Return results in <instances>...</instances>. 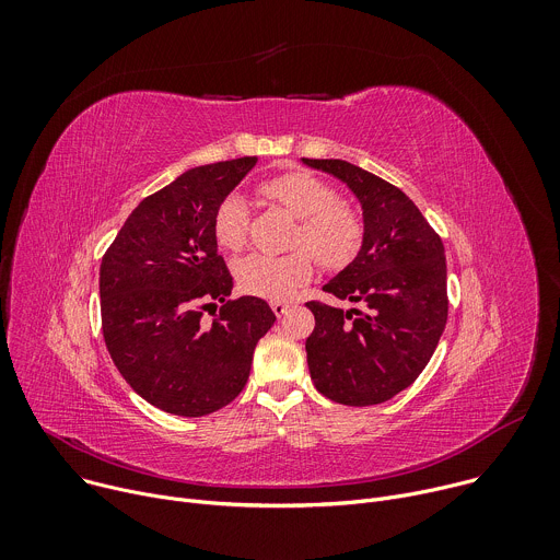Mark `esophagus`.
Returning a JSON list of instances; mask_svg holds the SVG:
<instances>
[{
    "label": "esophagus",
    "instance_id": "34e87169",
    "mask_svg": "<svg viewBox=\"0 0 560 560\" xmlns=\"http://www.w3.org/2000/svg\"><path fill=\"white\" fill-rule=\"evenodd\" d=\"M270 307H272V312L277 316H283L290 310V303H285V301H270Z\"/></svg>",
    "mask_w": 560,
    "mask_h": 560
}]
</instances>
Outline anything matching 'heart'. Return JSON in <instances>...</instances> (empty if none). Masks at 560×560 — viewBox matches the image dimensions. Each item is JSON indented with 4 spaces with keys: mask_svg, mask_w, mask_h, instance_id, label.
Segmentation results:
<instances>
[{
    "mask_svg": "<svg viewBox=\"0 0 560 560\" xmlns=\"http://www.w3.org/2000/svg\"><path fill=\"white\" fill-rule=\"evenodd\" d=\"M261 192L299 219L288 255H250L234 264V279L244 292L264 299H285L314 270V257L328 270L346 268L361 250L363 219L339 201L337 190L305 171H290L261 184ZM250 212L242 195H228L214 210V242L238 253L248 242Z\"/></svg>",
    "mask_w": 560,
    "mask_h": 560,
    "instance_id": "1",
    "label": "heart"
}]
</instances>
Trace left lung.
I'll use <instances>...</instances> for the list:
<instances>
[{"instance_id":"1","label":"left lung","mask_w":560,"mask_h":560,"mask_svg":"<svg viewBox=\"0 0 560 560\" xmlns=\"http://www.w3.org/2000/svg\"><path fill=\"white\" fill-rule=\"evenodd\" d=\"M303 164L348 184L363 208L357 259L324 285L361 310L305 303L314 314L310 378L335 404L376 406L412 385L439 346L447 322L445 248L404 190L343 159Z\"/></svg>"}]
</instances>
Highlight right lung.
<instances>
[{"instance_id":"obj_1","label":"right lung","mask_w":560,"mask_h":560,"mask_svg":"<svg viewBox=\"0 0 560 560\" xmlns=\"http://www.w3.org/2000/svg\"><path fill=\"white\" fill-rule=\"evenodd\" d=\"M257 156L190 168L145 197L100 268L102 332L119 374L145 401L206 417L248 383L259 339L277 322L259 296L228 299L232 275L217 253L212 217ZM217 300L210 327L202 310Z\"/></svg>"}]
</instances>
